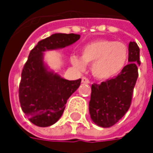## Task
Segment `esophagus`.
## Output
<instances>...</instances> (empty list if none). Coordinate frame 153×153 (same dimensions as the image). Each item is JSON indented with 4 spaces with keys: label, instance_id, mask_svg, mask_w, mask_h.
Here are the masks:
<instances>
[{
    "label": "esophagus",
    "instance_id": "obj_1",
    "mask_svg": "<svg viewBox=\"0 0 153 153\" xmlns=\"http://www.w3.org/2000/svg\"><path fill=\"white\" fill-rule=\"evenodd\" d=\"M81 82H82V83L88 84V83H89V80H88V79H87L86 77H82V78H81Z\"/></svg>",
    "mask_w": 153,
    "mask_h": 153
}]
</instances>
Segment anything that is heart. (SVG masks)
<instances>
[{
	"label": "heart",
	"instance_id": "b5f03b06",
	"mask_svg": "<svg viewBox=\"0 0 153 153\" xmlns=\"http://www.w3.org/2000/svg\"><path fill=\"white\" fill-rule=\"evenodd\" d=\"M129 49L122 42L97 40L91 42L81 49V56H72L70 60L79 70L86 64L91 65V73L98 79H109L120 74L125 68Z\"/></svg>",
	"mask_w": 153,
	"mask_h": 153
}]
</instances>
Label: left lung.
<instances>
[{
    "label": "left lung",
    "mask_w": 153,
    "mask_h": 153,
    "mask_svg": "<svg viewBox=\"0 0 153 153\" xmlns=\"http://www.w3.org/2000/svg\"><path fill=\"white\" fill-rule=\"evenodd\" d=\"M128 49L129 64L118 76L91 86L88 110L92 121L99 127L113 126L129 109L141 63L137 44L130 42Z\"/></svg>",
    "instance_id": "8db88e82"
}]
</instances>
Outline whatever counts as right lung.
Returning a JSON list of instances; mask_svg holds the SVG:
<instances>
[{
	"mask_svg": "<svg viewBox=\"0 0 153 153\" xmlns=\"http://www.w3.org/2000/svg\"><path fill=\"white\" fill-rule=\"evenodd\" d=\"M79 38L74 33H54L31 50L22 71L18 93L21 108L33 124L42 128L55 124L81 81L68 80L51 70L44 61V52L70 46Z\"/></svg>",
	"mask_w": 153,
	"mask_h": 153,
	"instance_id": "right-lung-1",
	"label": "right lung"
}]
</instances>
